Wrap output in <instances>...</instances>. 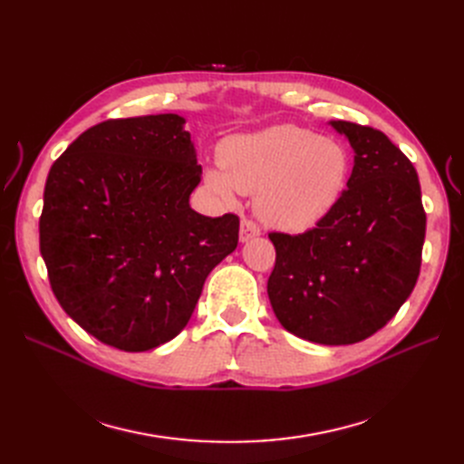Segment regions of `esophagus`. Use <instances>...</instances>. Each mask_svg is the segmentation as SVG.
<instances>
[{"label":"esophagus","mask_w":464,"mask_h":464,"mask_svg":"<svg viewBox=\"0 0 464 464\" xmlns=\"http://www.w3.org/2000/svg\"><path fill=\"white\" fill-rule=\"evenodd\" d=\"M259 234H261V230L254 220H249V218L242 220V224H240V242L254 240V237H257Z\"/></svg>","instance_id":"1"}]
</instances>
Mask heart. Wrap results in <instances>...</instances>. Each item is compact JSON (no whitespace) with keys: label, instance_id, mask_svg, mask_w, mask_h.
<instances>
[{"label":"heart","instance_id":"obj_1","mask_svg":"<svg viewBox=\"0 0 464 464\" xmlns=\"http://www.w3.org/2000/svg\"><path fill=\"white\" fill-rule=\"evenodd\" d=\"M224 174L207 184L227 201L234 191L256 195L259 218L273 228L304 232L339 205L350 176V154L333 139L296 125H273L228 139L220 149Z\"/></svg>","mask_w":464,"mask_h":464}]
</instances>
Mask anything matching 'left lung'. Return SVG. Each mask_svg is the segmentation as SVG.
Here are the masks:
<instances>
[{"instance_id": "1", "label": "left lung", "mask_w": 464, "mask_h": 464, "mask_svg": "<svg viewBox=\"0 0 464 464\" xmlns=\"http://www.w3.org/2000/svg\"><path fill=\"white\" fill-rule=\"evenodd\" d=\"M354 149L343 198L315 228L271 232L266 283L288 333L317 344H354L395 317L420 275L426 213L416 168L370 125L336 120Z\"/></svg>"}]
</instances>
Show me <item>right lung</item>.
<instances>
[{"instance_id":"right-lung-1","label":"right lung","mask_w":464,"mask_h":464,"mask_svg":"<svg viewBox=\"0 0 464 464\" xmlns=\"http://www.w3.org/2000/svg\"><path fill=\"white\" fill-rule=\"evenodd\" d=\"M178 114L108 120L50 168L40 254L65 314L125 353L188 325L205 278L237 246L240 218L189 207L201 166Z\"/></svg>"}]
</instances>
